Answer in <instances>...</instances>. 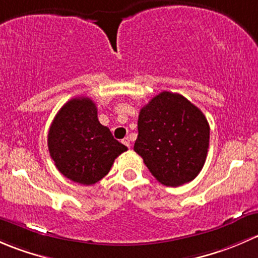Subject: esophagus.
<instances>
[{"mask_svg":"<svg viewBox=\"0 0 258 258\" xmlns=\"http://www.w3.org/2000/svg\"><path fill=\"white\" fill-rule=\"evenodd\" d=\"M122 142H123V145L124 146H127V147H131V141H130V139H128V137H126V139H123V140H122Z\"/></svg>","mask_w":258,"mask_h":258,"instance_id":"esophagus-1","label":"esophagus"}]
</instances>
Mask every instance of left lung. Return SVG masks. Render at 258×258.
Wrapping results in <instances>:
<instances>
[{
	"mask_svg": "<svg viewBox=\"0 0 258 258\" xmlns=\"http://www.w3.org/2000/svg\"><path fill=\"white\" fill-rule=\"evenodd\" d=\"M135 152L158 182L181 186L192 181L205 165L210 126L205 114L178 93H158L139 114Z\"/></svg>",
	"mask_w": 258,
	"mask_h": 258,
	"instance_id": "1",
	"label": "left lung"
}]
</instances>
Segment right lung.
<instances>
[{"mask_svg":"<svg viewBox=\"0 0 258 258\" xmlns=\"http://www.w3.org/2000/svg\"><path fill=\"white\" fill-rule=\"evenodd\" d=\"M47 145L57 170L86 186L105 177L114 160L127 151L100 123L97 107L88 97L72 98L62 106L49 126Z\"/></svg>","mask_w":258,"mask_h":258,"instance_id":"right-lung-1","label":"right lung"}]
</instances>
